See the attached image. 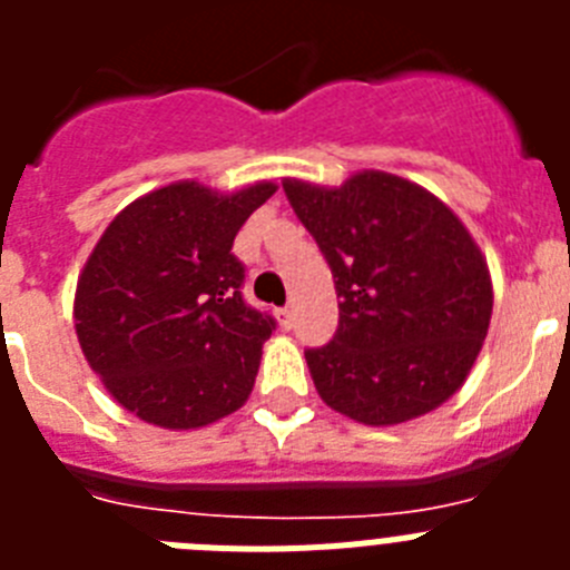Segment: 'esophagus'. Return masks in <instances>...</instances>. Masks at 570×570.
Segmentation results:
<instances>
[{
  "label": "esophagus",
  "mask_w": 570,
  "mask_h": 570,
  "mask_svg": "<svg viewBox=\"0 0 570 570\" xmlns=\"http://www.w3.org/2000/svg\"><path fill=\"white\" fill-rule=\"evenodd\" d=\"M276 320H279L282 328L288 331L291 328V320H294V314H291V308H279V311H276Z\"/></svg>",
  "instance_id": "34e87169"
}]
</instances>
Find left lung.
<instances>
[{
    "mask_svg": "<svg viewBox=\"0 0 570 570\" xmlns=\"http://www.w3.org/2000/svg\"><path fill=\"white\" fill-rule=\"evenodd\" d=\"M282 188L340 296L334 340L305 351L322 402L362 425H400L451 400L493 311L488 262L460 216L385 170Z\"/></svg>",
    "mask_w": 570,
    "mask_h": 570,
    "instance_id": "obj_1",
    "label": "left lung"
}]
</instances>
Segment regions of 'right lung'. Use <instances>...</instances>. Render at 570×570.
<instances>
[{
    "mask_svg": "<svg viewBox=\"0 0 570 570\" xmlns=\"http://www.w3.org/2000/svg\"><path fill=\"white\" fill-rule=\"evenodd\" d=\"M274 194V183L219 194L183 179L134 199L99 236L73 322L85 360L125 411L190 431L245 405L276 322L245 305L230 248Z\"/></svg>",
    "mask_w": 570,
    "mask_h": 570,
    "instance_id": "obj_1",
    "label": "right lung"
}]
</instances>
